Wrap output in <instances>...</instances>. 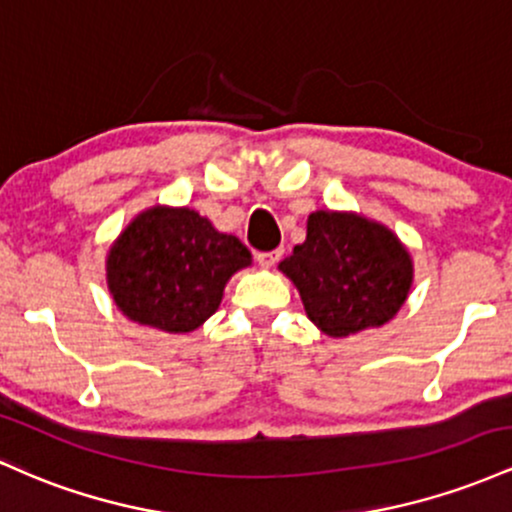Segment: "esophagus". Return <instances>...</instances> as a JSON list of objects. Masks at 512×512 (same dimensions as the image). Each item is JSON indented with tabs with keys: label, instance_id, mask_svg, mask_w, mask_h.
<instances>
[{
	"label": "esophagus",
	"instance_id": "esophagus-1",
	"mask_svg": "<svg viewBox=\"0 0 512 512\" xmlns=\"http://www.w3.org/2000/svg\"><path fill=\"white\" fill-rule=\"evenodd\" d=\"M280 254H283V251H261V254H256V261H258V266H263V268H273L275 263H278V258H280Z\"/></svg>",
	"mask_w": 512,
	"mask_h": 512
}]
</instances>
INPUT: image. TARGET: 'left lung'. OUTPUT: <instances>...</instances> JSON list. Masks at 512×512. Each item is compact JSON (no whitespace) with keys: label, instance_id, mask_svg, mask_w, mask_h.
<instances>
[{"label":"left lung","instance_id":"1","mask_svg":"<svg viewBox=\"0 0 512 512\" xmlns=\"http://www.w3.org/2000/svg\"><path fill=\"white\" fill-rule=\"evenodd\" d=\"M280 271L300 290L309 321L333 338L387 324L413 283L411 254L392 229L333 210L309 215L307 239Z\"/></svg>","mask_w":512,"mask_h":512}]
</instances>
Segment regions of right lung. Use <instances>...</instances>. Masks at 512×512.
<instances>
[{"instance_id": "1", "label": "right lung", "mask_w": 512, "mask_h": 512, "mask_svg": "<svg viewBox=\"0 0 512 512\" xmlns=\"http://www.w3.org/2000/svg\"><path fill=\"white\" fill-rule=\"evenodd\" d=\"M251 251L191 208L154 205L135 217L106 256L108 292L130 321L188 333L220 307L227 280Z\"/></svg>"}]
</instances>
